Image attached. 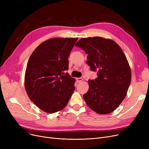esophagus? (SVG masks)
<instances>
[{
  "mask_svg": "<svg viewBox=\"0 0 149 149\" xmlns=\"http://www.w3.org/2000/svg\"><path fill=\"white\" fill-rule=\"evenodd\" d=\"M76 80H77V82H81V81H83V79H82V78H77Z\"/></svg>",
  "mask_w": 149,
  "mask_h": 149,
  "instance_id": "1",
  "label": "esophagus"
}]
</instances>
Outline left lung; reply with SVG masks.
Segmentation results:
<instances>
[{"label":"left lung","instance_id":"8db88e82","mask_svg":"<svg viewBox=\"0 0 149 149\" xmlns=\"http://www.w3.org/2000/svg\"><path fill=\"white\" fill-rule=\"evenodd\" d=\"M88 56L87 64L97 78L89 80L83 95L87 105L99 114L112 112L126 97L131 70L122 49L115 42L100 37L82 38L75 44Z\"/></svg>","mask_w":149,"mask_h":149}]
</instances>
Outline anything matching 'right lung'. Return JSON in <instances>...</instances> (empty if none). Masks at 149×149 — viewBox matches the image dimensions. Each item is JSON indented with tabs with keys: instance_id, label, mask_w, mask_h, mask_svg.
Instances as JSON below:
<instances>
[{
	"instance_id": "right-lung-1",
	"label": "right lung",
	"mask_w": 149,
	"mask_h": 149,
	"mask_svg": "<svg viewBox=\"0 0 149 149\" xmlns=\"http://www.w3.org/2000/svg\"><path fill=\"white\" fill-rule=\"evenodd\" d=\"M78 38H54L39 45L28 60L25 87L29 99L43 111L53 113L67 105L75 79L65 70Z\"/></svg>"
}]
</instances>
